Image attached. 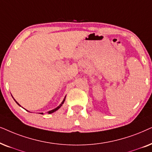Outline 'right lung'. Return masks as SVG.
Segmentation results:
<instances>
[{"label": "right lung", "mask_w": 152, "mask_h": 152, "mask_svg": "<svg viewBox=\"0 0 152 152\" xmlns=\"http://www.w3.org/2000/svg\"><path fill=\"white\" fill-rule=\"evenodd\" d=\"M65 98H66V96H65V97H64V99H63V101H62V103H61V104H60V106H58L57 107V108H56L55 109H53V110H50V111H48V114H50V113H53L56 112V110H58V109H59V108H60V107H61V106H62V104H64V101H65ZM15 102H16V101H15ZM16 103H17V104L18 105H19V104H18V103H17V102H16ZM41 114H43V113H41Z\"/></svg>", "instance_id": "right-lung-1"}]
</instances>
